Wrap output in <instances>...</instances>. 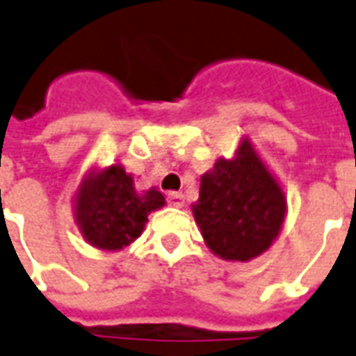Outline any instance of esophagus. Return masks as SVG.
<instances>
[{"mask_svg": "<svg viewBox=\"0 0 356 356\" xmlns=\"http://www.w3.org/2000/svg\"><path fill=\"white\" fill-rule=\"evenodd\" d=\"M167 200L170 207H176V208L184 207V195L178 193V191H168Z\"/></svg>", "mask_w": 356, "mask_h": 356, "instance_id": "1", "label": "esophagus"}]
</instances>
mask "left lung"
<instances>
[{"mask_svg": "<svg viewBox=\"0 0 356 356\" xmlns=\"http://www.w3.org/2000/svg\"><path fill=\"white\" fill-rule=\"evenodd\" d=\"M193 213L216 255L244 263L276 240L285 218V195L251 144L242 140L234 159H219L200 178Z\"/></svg>", "mask_w": 356, "mask_h": 356, "instance_id": "8db88e82", "label": "left lung"}]
</instances>
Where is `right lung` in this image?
Wrapping results in <instances>:
<instances>
[{"label": "right lung", "instance_id": "add662e5", "mask_svg": "<svg viewBox=\"0 0 356 356\" xmlns=\"http://www.w3.org/2000/svg\"><path fill=\"white\" fill-rule=\"evenodd\" d=\"M165 204L157 189L138 193L133 176L111 165L82 181L76 193V221L84 238L101 250H122L140 236L148 213Z\"/></svg>", "mask_w": 356, "mask_h": 356}]
</instances>
